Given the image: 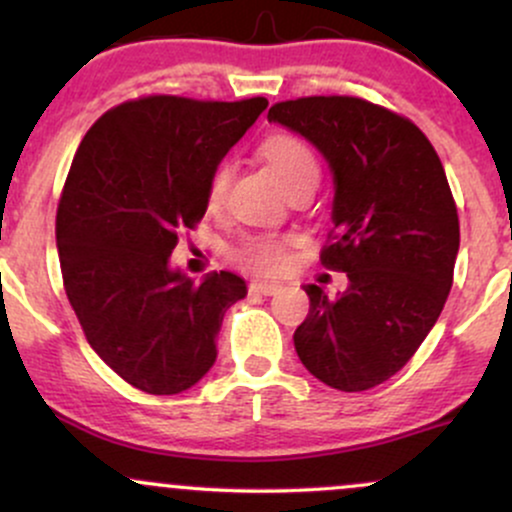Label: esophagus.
<instances>
[{
	"instance_id": "obj_1",
	"label": "esophagus",
	"mask_w": 512,
	"mask_h": 512,
	"mask_svg": "<svg viewBox=\"0 0 512 512\" xmlns=\"http://www.w3.org/2000/svg\"><path fill=\"white\" fill-rule=\"evenodd\" d=\"M279 289H281V286L276 284V281H252V284H250V291L252 293H262V296H274V293Z\"/></svg>"
}]
</instances>
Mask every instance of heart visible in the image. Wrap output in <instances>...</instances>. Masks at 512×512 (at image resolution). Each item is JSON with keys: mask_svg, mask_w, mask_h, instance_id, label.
<instances>
[{"mask_svg": "<svg viewBox=\"0 0 512 512\" xmlns=\"http://www.w3.org/2000/svg\"><path fill=\"white\" fill-rule=\"evenodd\" d=\"M260 154L286 192H289L291 187L303 185V182H313V185H317L320 168H317L313 151H310L308 144L301 142L298 137H291V134H276V137H269L267 142L262 144ZM228 180H231V168H228L226 163L211 173L207 192L211 207H219L223 202V195H226L228 190ZM243 260L252 264L255 269H262V272H276V269L284 264V245L272 238L250 240L243 250Z\"/></svg>", "mask_w": 512, "mask_h": 512, "instance_id": "b5f03b06", "label": "heart"}]
</instances>
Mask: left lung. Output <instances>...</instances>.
<instances>
[{
	"label": "left lung",
	"mask_w": 512,
	"mask_h": 512,
	"mask_svg": "<svg viewBox=\"0 0 512 512\" xmlns=\"http://www.w3.org/2000/svg\"><path fill=\"white\" fill-rule=\"evenodd\" d=\"M267 120L330 166L337 236L322 264L349 279L337 296L303 286L310 310L296 354L334 390H370L414 356L448 301L460 221L443 163L414 122L361 98L276 103Z\"/></svg>",
	"instance_id": "left-lung-1"
}]
</instances>
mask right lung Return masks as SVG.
<instances>
[{
	"label": "right lung",
	"mask_w": 512,
	"mask_h": 512,
	"mask_svg": "<svg viewBox=\"0 0 512 512\" xmlns=\"http://www.w3.org/2000/svg\"><path fill=\"white\" fill-rule=\"evenodd\" d=\"M264 108V98H139L108 110L76 151L57 209L64 289L93 351L137 390L197 385L219 354L223 315L248 296L233 272L197 284L170 267V252L207 211L211 173Z\"/></svg>",
	"instance_id": "add662e5"
}]
</instances>
